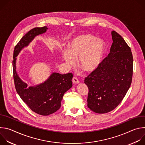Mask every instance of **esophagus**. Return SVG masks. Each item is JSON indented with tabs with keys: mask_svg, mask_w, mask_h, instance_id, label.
Returning a JSON list of instances; mask_svg holds the SVG:
<instances>
[{
	"mask_svg": "<svg viewBox=\"0 0 145 145\" xmlns=\"http://www.w3.org/2000/svg\"><path fill=\"white\" fill-rule=\"evenodd\" d=\"M72 82L73 84H78V83H79L80 82H79V81H78V80L77 79V77H73V78H72Z\"/></svg>",
	"mask_w": 145,
	"mask_h": 145,
	"instance_id": "esophagus-1",
	"label": "esophagus"
}]
</instances>
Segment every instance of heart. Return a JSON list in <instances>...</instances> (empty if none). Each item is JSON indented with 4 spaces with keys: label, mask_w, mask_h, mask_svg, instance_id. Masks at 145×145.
Listing matches in <instances>:
<instances>
[{
    "label": "heart",
    "mask_w": 145,
    "mask_h": 145,
    "mask_svg": "<svg viewBox=\"0 0 145 145\" xmlns=\"http://www.w3.org/2000/svg\"><path fill=\"white\" fill-rule=\"evenodd\" d=\"M104 50L101 40L89 34L80 35L73 38L69 43L68 49L61 51L62 57L67 65H73L75 58L82 70L90 73L99 67Z\"/></svg>",
    "instance_id": "b5f03b06"
}]
</instances>
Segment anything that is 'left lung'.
<instances>
[{
	"label": "left lung",
	"instance_id": "1",
	"mask_svg": "<svg viewBox=\"0 0 145 145\" xmlns=\"http://www.w3.org/2000/svg\"><path fill=\"white\" fill-rule=\"evenodd\" d=\"M110 53L84 80L88 86V107L98 114L114 110L130 87L133 57L130 48L121 35L111 31Z\"/></svg>",
	"mask_w": 145,
	"mask_h": 145
}]
</instances>
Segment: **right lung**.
Masks as SVG:
<instances>
[{
  "mask_svg": "<svg viewBox=\"0 0 145 145\" xmlns=\"http://www.w3.org/2000/svg\"><path fill=\"white\" fill-rule=\"evenodd\" d=\"M46 26L30 30L19 40L14 50L12 67L16 91L20 97L34 112L46 116L56 112L61 107L64 93L72 87L73 74H61L54 72L44 82L28 88L27 84L19 77L16 68V57L34 38L46 32Z\"/></svg>",
  "mask_w": 145,
  "mask_h": 145,
  "instance_id": "1",
  "label": "right lung"
}]
</instances>
